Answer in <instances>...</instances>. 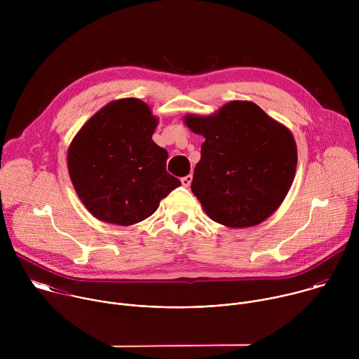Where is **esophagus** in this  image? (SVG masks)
Returning <instances> with one entry per match:
<instances>
[{
  "label": "esophagus",
  "mask_w": 359,
  "mask_h": 359,
  "mask_svg": "<svg viewBox=\"0 0 359 359\" xmlns=\"http://www.w3.org/2000/svg\"><path fill=\"white\" fill-rule=\"evenodd\" d=\"M191 180H193V176H191V175H187V176L182 177V184H183L184 187H189L190 183H191Z\"/></svg>",
  "instance_id": "34e87169"
}]
</instances>
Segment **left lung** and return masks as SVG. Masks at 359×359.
I'll return each instance as SVG.
<instances>
[{"label":"left lung","mask_w":359,"mask_h":359,"mask_svg":"<svg viewBox=\"0 0 359 359\" xmlns=\"http://www.w3.org/2000/svg\"><path fill=\"white\" fill-rule=\"evenodd\" d=\"M204 136L191 191L208 216L227 227L264 222L285 198L295 175L291 132L247 100H233L210 116H184Z\"/></svg>","instance_id":"obj_1"}]
</instances>
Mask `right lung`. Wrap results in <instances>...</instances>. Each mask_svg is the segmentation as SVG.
<instances>
[{
    "label": "right lung",
    "mask_w": 359,
    "mask_h": 359,
    "mask_svg": "<svg viewBox=\"0 0 359 359\" xmlns=\"http://www.w3.org/2000/svg\"><path fill=\"white\" fill-rule=\"evenodd\" d=\"M156 126L144 102L126 97L96 112L74 137L69 177L96 219L118 226L139 223L182 184L166 170L168 151L151 140Z\"/></svg>",
    "instance_id": "1"
}]
</instances>
